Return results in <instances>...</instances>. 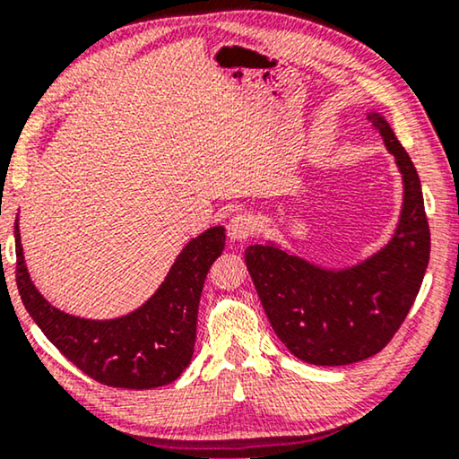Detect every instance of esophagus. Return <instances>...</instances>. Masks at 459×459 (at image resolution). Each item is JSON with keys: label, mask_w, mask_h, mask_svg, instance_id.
<instances>
[{"label": "esophagus", "mask_w": 459, "mask_h": 459, "mask_svg": "<svg viewBox=\"0 0 459 459\" xmlns=\"http://www.w3.org/2000/svg\"><path fill=\"white\" fill-rule=\"evenodd\" d=\"M255 231V221L248 212H236L228 223V238L234 242L247 240V238Z\"/></svg>", "instance_id": "esophagus-1"}]
</instances>
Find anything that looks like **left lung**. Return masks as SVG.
Returning a JSON list of instances; mask_svg holds the SVG:
<instances>
[{"mask_svg": "<svg viewBox=\"0 0 459 459\" xmlns=\"http://www.w3.org/2000/svg\"><path fill=\"white\" fill-rule=\"evenodd\" d=\"M403 175V211L393 240L349 269H322L273 244L244 253L269 324L294 357L347 366L386 347L410 313L430 256V230L416 167L378 112L369 115Z\"/></svg>", "mask_w": 459, "mask_h": 459, "instance_id": "left-lung-1", "label": "left lung"}]
</instances>
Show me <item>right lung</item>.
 <instances>
[{
  "instance_id": "1",
  "label": "right lung",
  "mask_w": 459,
  "mask_h": 459,
  "mask_svg": "<svg viewBox=\"0 0 459 459\" xmlns=\"http://www.w3.org/2000/svg\"><path fill=\"white\" fill-rule=\"evenodd\" d=\"M14 240L16 284L29 316L81 372L106 386L146 391L178 380L190 366L200 294L206 273L225 248L223 228L194 238L140 309L104 322L68 316L49 305L29 278L18 219Z\"/></svg>"
}]
</instances>
